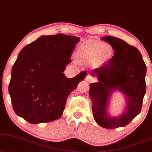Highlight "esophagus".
<instances>
[{"instance_id": "34e87169", "label": "esophagus", "mask_w": 152, "mask_h": 152, "mask_svg": "<svg viewBox=\"0 0 152 152\" xmlns=\"http://www.w3.org/2000/svg\"><path fill=\"white\" fill-rule=\"evenodd\" d=\"M86 80L88 83H92V82L94 81V78L92 77V76H89V75H88V76H86Z\"/></svg>"}]
</instances>
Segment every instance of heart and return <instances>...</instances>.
Returning <instances> with one entry per match:
<instances>
[{
    "instance_id": "b5f03b06",
    "label": "heart",
    "mask_w": 152,
    "mask_h": 152,
    "mask_svg": "<svg viewBox=\"0 0 152 152\" xmlns=\"http://www.w3.org/2000/svg\"><path fill=\"white\" fill-rule=\"evenodd\" d=\"M112 48L110 45L102 42H91L83 44L76 51V57L83 62H93L102 64L111 57Z\"/></svg>"
}]
</instances>
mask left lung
Here are the masks:
<instances>
[{"label":"left lung","instance_id":"left-lung-1","mask_svg":"<svg viewBox=\"0 0 152 152\" xmlns=\"http://www.w3.org/2000/svg\"><path fill=\"white\" fill-rule=\"evenodd\" d=\"M102 40L110 44L114 55L102 66L91 71L98 82L90 84L89 95L96 123L114 129L126 126L140 114L146 93L147 66L140 51L126 41L113 36ZM116 90L124 94L126 107L121 115L112 117L108 111L109 100Z\"/></svg>","mask_w":152,"mask_h":152}]
</instances>
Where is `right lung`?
<instances>
[{"instance_id":"1","label":"right lung","mask_w":152,"mask_h":152,"mask_svg":"<svg viewBox=\"0 0 152 152\" xmlns=\"http://www.w3.org/2000/svg\"><path fill=\"white\" fill-rule=\"evenodd\" d=\"M80 38L64 34L42 36L19 53L12 68L9 94L17 115L32 124L58 119L67 97L86 78L63 74Z\"/></svg>"}]
</instances>
